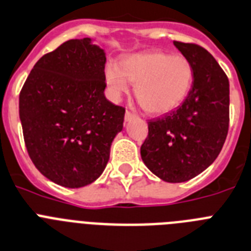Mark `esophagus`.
Instances as JSON below:
<instances>
[{
    "label": "esophagus",
    "instance_id": "obj_1",
    "mask_svg": "<svg viewBox=\"0 0 251 251\" xmlns=\"http://www.w3.org/2000/svg\"><path fill=\"white\" fill-rule=\"evenodd\" d=\"M135 117H136L135 113L130 112V111H126L125 112V121H131V120H134Z\"/></svg>",
    "mask_w": 251,
    "mask_h": 251
}]
</instances>
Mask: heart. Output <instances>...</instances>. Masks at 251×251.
<instances>
[{
    "mask_svg": "<svg viewBox=\"0 0 251 251\" xmlns=\"http://www.w3.org/2000/svg\"><path fill=\"white\" fill-rule=\"evenodd\" d=\"M104 78L111 99L119 100L135 84L134 92L145 112L163 115L177 108L193 84V67L180 55L147 51L124 58L120 67L110 63L104 69Z\"/></svg>",
    "mask_w": 251,
    "mask_h": 251,
    "instance_id": "heart-1",
    "label": "heart"
}]
</instances>
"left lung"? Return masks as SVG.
<instances>
[{
  "mask_svg": "<svg viewBox=\"0 0 251 251\" xmlns=\"http://www.w3.org/2000/svg\"><path fill=\"white\" fill-rule=\"evenodd\" d=\"M193 67V84L177 110L148 123L143 162L169 183L195 178L221 151L228 130L230 87L216 59L200 45L174 41Z\"/></svg>",
  "mask_w": 251,
  "mask_h": 251,
  "instance_id": "obj_1",
  "label": "left lung"
}]
</instances>
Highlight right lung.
Returning a JSON list of instances; mask_svg holds the SVG:
<instances>
[{"instance_id": "right-lung-1", "label": "right lung", "mask_w": 251, "mask_h": 251, "mask_svg": "<svg viewBox=\"0 0 251 251\" xmlns=\"http://www.w3.org/2000/svg\"><path fill=\"white\" fill-rule=\"evenodd\" d=\"M106 54L91 38L43 55L19 100L24 140L44 177L67 187L91 184L104 171L125 108L104 97Z\"/></svg>"}]
</instances>
